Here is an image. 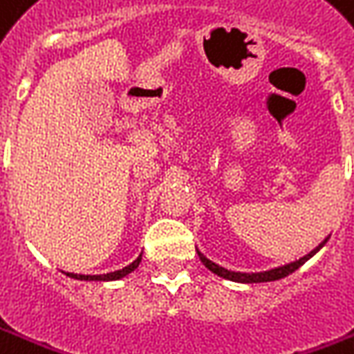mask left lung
Segmentation results:
<instances>
[{"instance_id": "left-lung-1", "label": "left lung", "mask_w": 354, "mask_h": 354, "mask_svg": "<svg viewBox=\"0 0 354 354\" xmlns=\"http://www.w3.org/2000/svg\"><path fill=\"white\" fill-rule=\"evenodd\" d=\"M328 239H324L320 245L316 247L315 251H310V253L306 254V257H303V259H299V261H295V263L291 264H286V266H280V268H274V270H268V272H257V274H243V272H230L226 270V268H222V266H218V264H214L212 261H209L207 257L203 253H199L197 251V254H199V259H201V263L209 268L211 272H214L216 276H220V278H226V280H232V281H243V283H259V281H274V280H280V278H286V276H289L291 272H295L299 268V266H303V264L313 257L315 253H318L320 249H322V245L326 243Z\"/></svg>"}]
</instances>
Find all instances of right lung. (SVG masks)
Masks as SVG:
<instances>
[{"mask_svg": "<svg viewBox=\"0 0 354 354\" xmlns=\"http://www.w3.org/2000/svg\"><path fill=\"white\" fill-rule=\"evenodd\" d=\"M140 261H142V257H138L134 263L124 266L122 270H115V272H109V274H100V276H84V274H68L71 278H76V280H118V278H124L126 274H130L132 270H136L138 266H140Z\"/></svg>", "mask_w": 354, "mask_h": 354, "instance_id": "add662e5", "label": "right lung"}]
</instances>
